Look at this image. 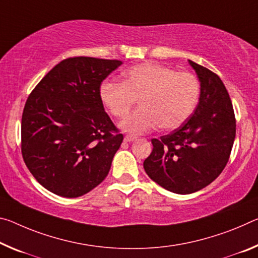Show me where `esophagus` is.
<instances>
[{
  "instance_id": "obj_1",
  "label": "esophagus",
  "mask_w": 258,
  "mask_h": 258,
  "mask_svg": "<svg viewBox=\"0 0 258 258\" xmlns=\"http://www.w3.org/2000/svg\"><path fill=\"white\" fill-rule=\"evenodd\" d=\"M137 139V137H133V136H125L124 138V141L125 142H132Z\"/></svg>"
}]
</instances>
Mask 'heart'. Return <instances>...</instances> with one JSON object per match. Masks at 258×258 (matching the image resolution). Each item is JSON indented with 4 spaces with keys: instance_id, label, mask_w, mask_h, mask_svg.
<instances>
[{
    "instance_id": "b5f03b06",
    "label": "heart",
    "mask_w": 258,
    "mask_h": 258,
    "mask_svg": "<svg viewBox=\"0 0 258 258\" xmlns=\"http://www.w3.org/2000/svg\"><path fill=\"white\" fill-rule=\"evenodd\" d=\"M124 83L104 81L100 99L112 116L122 118L139 100L140 108L119 124L131 134L148 133L156 127L174 130L195 109L200 83L189 72H175L164 65L145 63L124 73Z\"/></svg>"
}]
</instances>
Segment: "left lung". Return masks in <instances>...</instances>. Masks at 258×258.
Wrapping results in <instances>:
<instances>
[{
  "label": "left lung",
  "mask_w": 258,
  "mask_h": 258,
  "mask_svg": "<svg viewBox=\"0 0 258 258\" xmlns=\"http://www.w3.org/2000/svg\"><path fill=\"white\" fill-rule=\"evenodd\" d=\"M200 81L194 113L161 139L144 162L151 180L177 194H191L215 180L226 166L235 139V117L220 78L188 60Z\"/></svg>",
  "instance_id": "1"
}]
</instances>
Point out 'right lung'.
Masks as SVG:
<instances>
[{
	"label": "right lung",
	"mask_w": 258,
	"mask_h": 258,
	"mask_svg": "<svg viewBox=\"0 0 258 258\" xmlns=\"http://www.w3.org/2000/svg\"><path fill=\"white\" fill-rule=\"evenodd\" d=\"M122 62L64 59L36 85L22 117V154L33 177L63 198H78L104 180L122 134L104 111L102 81Z\"/></svg>",
	"instance_id": "obj_1"
}]
</instances>
